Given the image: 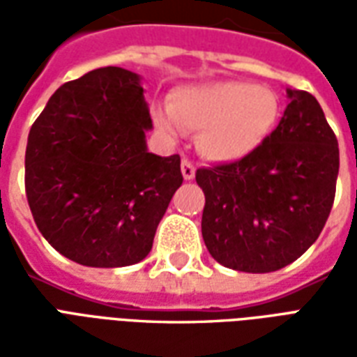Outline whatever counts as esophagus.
Returning <instances> with one entry per match:
<instances>
[{
    "instance_id": "esophagus-1",
    "label": "esophagus",
    "mask_w": 357,
    "mask_h": 357,
    "mask_svg": "<svg viewBox=\"0 0 357 357\" xmlns=\"http://www.w3.org/2000/svg\"><path fill=\"white\" fill-rule=\"evenodd\" d=\"M181 174L185 179H193L195 178V166L189 158H183L181 160Z\"/></svg>"
}]
</instances>
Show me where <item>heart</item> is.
Wrapping results in <instances>:
<instances>
[{
    "mask_svg": "<svg viewBox=\"0 0 357 357\" xmlns=\"http://www.w3.org/2000/svg\"><path fill=\"white\" fill-rule=\"evenodd\" d=\"M168 109L155 112L156 126L168 135L199 132L197 147L214 162H235L250 155L273 128L275 95L247 82H208L170 95Z\"/></svg>",
    "mask_w": 357,
    "mask_h": 357,
    "instance_id": "b5f03b06",
    "label": "heart"
}]
</instances>
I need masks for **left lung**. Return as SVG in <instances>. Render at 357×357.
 <instances>
[{
    "mask_svg": "<svg viewBox=\"0 0 357 357\" xmlns=\"http://www.w3.org/2000/svg\"><path fill=\"white\" fill-rule=\"evenodd\" d=\"M273 132L235 162L199 168L202 239L225 268L268 273L312 247L331 214L338 141L314 95L289 89Z\"/></svg>",
    "mask_w": 357,
    "mask_h": 357,
    "instance_id": "obj_1",
    "label": "left lung"
}]
</instances>
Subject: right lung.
I'll use <instances>...</instances> for the list:
<instances>
[{
	"label": "right lung",
	"mask_w": 357,
	"mask_h": 357,
	"mask_svg": "<svg viewBox=\"0 0 357 357\" xmlns=\"http://www.w3.org/2000/svg\"><path fill=\"white\" fill-rule=\"evenodd\" d=\"M139 76L102 66L51 95L28 133L24 189L45 241L82 266L122 268L153 248L183 181L179 155L145 145Z\"/></svg>",
	"instance_id": "1"
}]
</instances>
